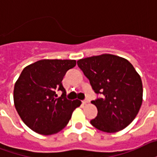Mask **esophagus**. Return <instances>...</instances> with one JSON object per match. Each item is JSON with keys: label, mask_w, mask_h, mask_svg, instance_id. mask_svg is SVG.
I'll use <instances>...</instances> for the list:
<instances>
[{"label": "esophagus", "mask_w": 157, "mask_h": 157, "mask_svg": "<svg viewBox=\"0 0 157 157\" xmlns=\"http://www.w3.org/2000/svg\"><path fill=\"white\" fill-rule=\"evenodd\" d=\"M89 102V100L88 99H86V100H82V104H86V103Z\"/></svg>", "instance_id": "esophagus-1"}]
</instances>
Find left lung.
Instances as JSON below:
<instances>
[{
	"instance_id": "8db88e82",
	"label": "left lung",
	"mask_w": 157,
	"mask_h": 157,
	"mask_svg": "<svg viewBox=\"0 0 157 157\" xmlns=\"http://www.w3.org/2000/svg\"><path fill=\"white\" fill-rule=\"evenodd\" d=\"M96 94L91 103L97 116L90 124L100 131L116 132L128 126L136 118L142 103V82L133 66L112 54L93 56L77 61Z\"/></svg>"
}]
</instances>
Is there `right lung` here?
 I'll use <instances>...</instances> for the list:
<instances>
[{
  "label": "right lung",
  "mask_w": 157,
  "mask_h": 157,
  "mask_svg": "<svg viewBox=\"0 0 157 157\" xmlns=\"http://www.w3.org/2000/svg\"><path fill=\"white\" fill-rule=\"evenodd\" d=\"M75 60L44 59L24 68L14 88V102L23 122L43 135L57 133L64 128L71 113L81 105L66 98L62 81ZM57 90L63 92L57 98Z\"/></svg>",
  "instance_id": "add662e5"
}]
</instances>
